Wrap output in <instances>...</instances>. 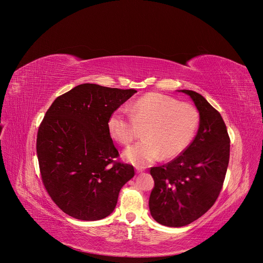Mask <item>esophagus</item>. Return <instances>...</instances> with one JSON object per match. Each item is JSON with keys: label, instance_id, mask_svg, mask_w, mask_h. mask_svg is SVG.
<instances>
[{"label": "esophagus", "instance_id": "1", "mask_svg": "<svg viewBox=\"0 0 263 263\" xmlns=\"http://www.w3.org/2000/svg\"><path fill=\"white\" fill-rule=\"evenodd\" d=\"M144 172V170H142V168H136V173L137 174H141V173H143Z\"/></svg>", "mask_w": 263, "mask_h": 263}]
</instances>
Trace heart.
<instances>
[{
  "instance_id": "1",
  "label": "heart",
  "mask_w": 263,
  "mask_h": 263,
  "mask_svg": "<svg viewBox=\"0 0 263 263\" xmlns=\"http://www.w3.org/2000/svg\"><path fill=\"white\" fill-rule=\"evenodd\" d=\"M199 116L195 106L161 93H147L128 108L117 107L110 113L107 129L113 139L128 145L143 127L144 139L128 147L124 158L135 166L147 167L162 156L180 155L194 136Z\"/></svg>"
}]
</instances>
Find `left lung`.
Returning <instances> with one entry per match:
<instances>
[{
    "instance_id": "1",
    "label": "left lung",
    "mask_w": 263,
    "mask_h": 263,
    "mask_svg": "<svg viewBox=\"0 0 263 263\" xmlns=\"http://www.w3.org/2000/svg\"><path fill=\"white\" fill-rule=\"evenodd\" d=\"M177 91L194 102L199 128L180 156L150 170L155 187L149 197V210L159 224L168 227L186 226L214 204L224 183L230 151L226 124L217 110L196 91Z\"/></svg>"
}]
</instances>
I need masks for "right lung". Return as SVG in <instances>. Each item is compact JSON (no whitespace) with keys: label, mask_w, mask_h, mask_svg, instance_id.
I'll use <instances>...</instances> for the list:
<instances>
[{"label":"right lung","mask_w":263,"mask_h":263,"mask_svg":"<svg viewBox=\"0 0 263 263\" xmlns=\"http://www.w3.org/2000/svg\"><path fill=\"white\" fill-rule=\"evenodd\" d=\"M135 92L84 83L47 110L37 134L39 168L50 197L66 214L82 220L108 216L120 189L134 177L132 165L113 161L118 151L107 120Z\"/></svg>","instance_id":"right-lung-1"}]
</instances>
